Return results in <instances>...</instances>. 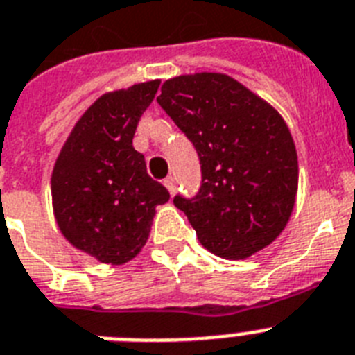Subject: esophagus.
Returning a JSON list of instances; mask_svg holds the SVG:
<instances>
[{
  "label": "esophagus",
  "instance_id": "obj_1",
  "mask_svg": "<svg viewBox=\"0 0 355 355\" xmlns=\"http://www.w3.org/2000/svg\"><path fill=\"white\" fill-rule=\"evenodd\" d=\"M164 186H166V189H168V191H169V195H175V189H177L175 178H173V177L166 178V180H164Z\"/></svg>",
  "mask_w": 355,
  "mask_h": 355
}]
</instances>
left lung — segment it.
I'll use <instances>...</instances> for the list:
<instances>
[{
	"mask_svg": "<svg viewBox=\"0 0 355 355\" xmlns=\"http://www.w3.org/2000/svg\"><path fill=\"white\" fill-rule=\"evenodd\" d=\"M157 97L196 148L200 193L175 198L202 245L225 260H245L272 243L291 220L297 153L287 122L231 76L171 77Z\"/></svg>",
	"mask_w": 355,
	"mask_h": 355,
	"instance_id": "left-lung-1",
	"label": "left lung"
}]
</instances>
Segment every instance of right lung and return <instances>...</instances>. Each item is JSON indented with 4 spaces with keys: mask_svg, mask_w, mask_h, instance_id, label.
Returning a JSON list of instances; mask_svg holds the SVG:
<instances>
[{
    "mask_svg": "<svg viewBox=\"0 0 355 355\" xmlns=\"http://www.w3.org/2000/svg\"><path fill=\"white\" fill-rule=\"evenodd\" d=\"M160 81L103 94L88 106L53 164V216L70 245L101 263L133 260L168 189L146 171L133 135Z\"/></svg>",
    "mask_w": 355,
    "mask_h": 355,
    "instance_id": "obj_1",
    "label": "right lung"
}]
</instances>
